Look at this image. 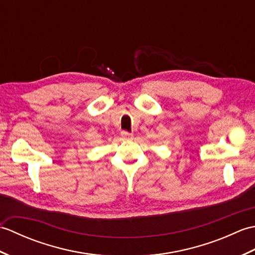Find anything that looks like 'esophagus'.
Segmentation results:
<instances>
[{
  "label": "esophagus",
  "instance_id": "esophagus-1",
  "mask_svg": "<svg viewBox=\"0 0 255 255\" xmlns=\"http://www.w3.org/2000/svg\"><path fill=\"white\" fill-rule=\"evenodd\" d=\"M122 137L124 139H131L132 138V133L128 132V131H122Z\"/></svg>",
  "mask_w": 255,
  "mask_h": 255
}]
</instances>
